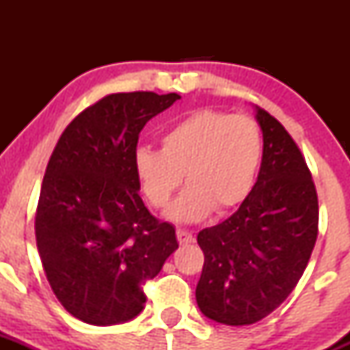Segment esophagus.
<instances>
[{
	"mask_svg": "<svg viewBox=\"0 0 350 350\" xmlns=\"http://www.w3.org/2000/svg\"><path fill=\"white\" fill-rule=\"evenodd\" d=\"M176 235H178V241H179V243H181V245H188V243L195 242V237H193L191 232L178 230V232H176Z\"/></svg>",
	"mask_w": 350,
	"mask_h": 350,
	"instance_id": "esophagus-1",
	"label": "esophagus"
}]
</instances>
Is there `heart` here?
Here are the masks:
<instances>
[{
	"mask_svg": "<svg viewBox=\"0 0 350 350\" xmlns=\"http://www.w3.org/2000/svg\"><path fill=\"white\" fill-rule=\"evenodd\" d=\"M161 146L137 147L133 171L155 208L171 201L186 174L189 186L165 213L183 225L198 224L213 210L227 213L241 206L256 186L264 154L256 120L217 109H200L169 126Z\"/></svg>",
	"mask_w": 350,
	"mask_h": 350,
	"instance_id": "heart-1",
	"label": "heart"
}]
</instances>
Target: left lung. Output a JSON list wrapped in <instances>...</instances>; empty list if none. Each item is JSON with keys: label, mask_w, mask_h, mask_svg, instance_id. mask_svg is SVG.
<instances>
[{"label": "left lung", "mask_w": 350, "mask_h": 350, "mask_svg": "<svg viewBox=\"0 0 350 350\" xmlns=\"http://www.w3.org/2000/svg\"><path fill=\"white\" fill-rule=\"evenodd\" d=\"M256 120L264 154L252 193L198 234L204 264L196 303L206 319L234 327L259 322L288 298L319 234V198L298 146L262 108Z\"/></svg>", "instance_id": "8db88e82"}]
</instances>
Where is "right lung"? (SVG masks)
Returning <instances> with one entry per match:
<instances>
[{"label": "right lung", "instance_id": "obj_1", "mask_svg": "<svg viewBox=\"0 0 350 350\" xmlns=\"http://www.w3.org/2000/svg\"><path fill=\"white\" fill-rule=\"evenodd\" d=\"M181 100L176 93H116L67 125L47 164L35 237L61 305L90 325H116L146 306L142 284L179 247L176 230L140 198L133 152L140 130Z\"/></svg>", "mask_w": 350, "mask_h": 350}]
</instances>
